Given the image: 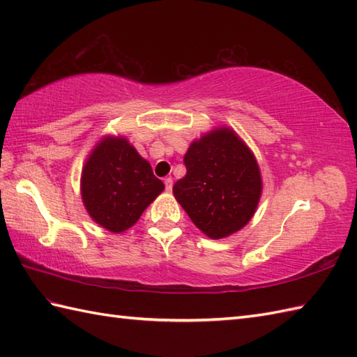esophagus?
I'll return each mask as SVG.
<instances>
[{"mask_svg":"<svg viewBox=\"0 0 357 357\" xmlns=\"http://www.w3.org/2000/svg\"><path fill=\"white\" fill-rule=\"evenodd\" d=\"M164 184H165V190L167 192H172L173 190V179L172 178H165Z\"/></svg>","mask_w":357,"mask_h":357,"instance_id":"1","label":"esophagus"}]
</instances>
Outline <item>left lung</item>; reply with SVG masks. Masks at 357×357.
Listing matches in <instances>:
<instances>
[{"label": "left lung", "instance_id": "left-lung-1", "mask_svg": "<svg viewBox=\"0 0 357 357\" xmlns=\"http://www.w3.org/2000/svg\"><path fill=\"white\" fill-rule=\"evenodd\" d=\"M184 164L173 195L192 222L211 239L244 229L262 195L259 164L244 139L227 126L213 128L192 141Z\"/></svg>", "mask_w": 357, "mask_h": 357}]
</instances>
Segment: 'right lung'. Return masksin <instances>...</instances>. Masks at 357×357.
I'll list each match as a JSON object with an SVG mask.
<instances>
[{"instance_id":"1","label":"right lung","mask_w":357,"mask_h":357,"mask_svg":"<svg viewBox=\"0 0 357 357\" xmlns=\"http://www.w3.org/2000/svg\"><path fill=\"white\" fill-rule=\"evenodd\" d=\"M162 190L150 162L123 135L102 136L82 165V204L89 216L110 233L130 229Z\"/></svg>"}]
</instances>
